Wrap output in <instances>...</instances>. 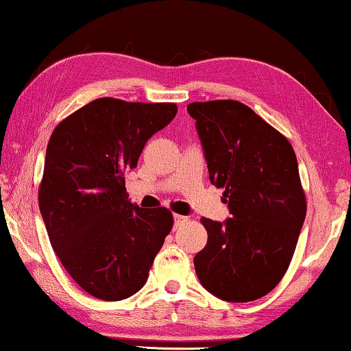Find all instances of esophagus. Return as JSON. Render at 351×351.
Masks as SVG:
<instances>
[{
    "instance_id": "esophagus-1",
    "label": "esophagus",
    "mask_w": 351,
    "mask_h": 351,
    "mask_svg": "<svg viewBox=\"0 0 351 351\" xmlns=\"http://www.w3.org/2000/svg\"><path fill=\"white\" fill-rule=\"evenodd\" d=\"M186 221H188V218H186V217H184V215H174V223H176V226L184 225V223H186Z\"/></svg>"
}]
</instances>
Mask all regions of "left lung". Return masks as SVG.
I'll use <instances>...</instances> for the list:
<instances>
[{"label": "left lung", "instance_id": "1", "mask_svg": "<svg viewBox=\"0 0 351 351\" xmlns=\"http://www.w3.org/2000/svg\"><path fill=\"white\" fill-rule=\"evenodd\" d=\"M196 120L210 184L223 188L231 218H201L207 243L196 276L213 296L248 302L278 285L291 263L307 202L291 144L248 106L232 99L186 106Z\"/></svg>", "mask_w": 351, "mask_h": 351}]
</instances>
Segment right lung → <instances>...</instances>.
Segmentation results:
<instances>
[{"label":"right lung","mask_w":351,"mask_h":351,"mask_svg":"<svg viewBox=\"0 0 351 351\" xmlns=\"http://www.w3.org/2000/svg\"><path fill=\"white\" fill-rule=\"evenodd\" d=\"M176 114L174 103L99 98L50 136L39 210L60 261L91 296L120 301L138 293L172 230L166 207L142 209L128 199L125 172Z\"/></svg>","instance_id":"obj_1"}]
</instances>
